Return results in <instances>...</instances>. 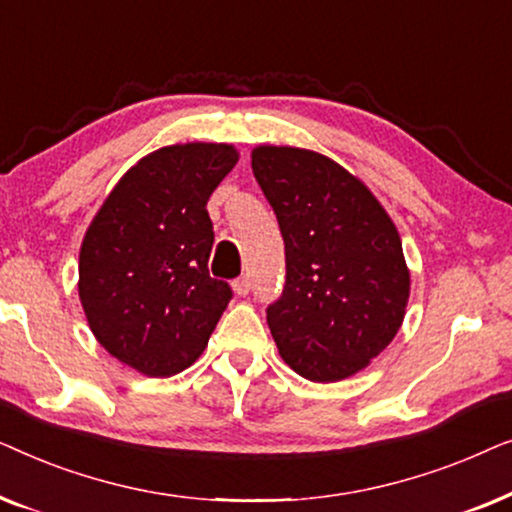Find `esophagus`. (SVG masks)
I'll use <instances>...</instances> for the list:
<instances>
[{
    "mask_svg": "<svg viewBox=\"0 0 512 512\" xmlns=\"http://www.w3.org/2000/svg\"><path fill=\"white\" fill-rule=\"evenodd\" d=\"M233 289H235L237 296H247V293H249V279L247 277H237L233 282Z\"/></svg>",
    "mask_w": 512,
    "mask_h": 512,
    "instance_id": "1",
    "label": "esophagus"
}]
</instances>
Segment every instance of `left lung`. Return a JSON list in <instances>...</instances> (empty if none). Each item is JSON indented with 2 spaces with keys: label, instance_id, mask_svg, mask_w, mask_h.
Wrapping results in <instances>:
<instances>
[{
  "label": "left lung",
  "instance_id": "8db88e82",
  "mask_svg": "<svg viewBox=\"0 0 512 512\" xmlns=\"http://www.w3.org/2000/svg\"><path fill=\"white\" fill-rule=\"evenodd\" d=\"M251 170L284 237L268 305L279 354L312 382L359 373L394 340L410 293L401 237L375 195L321 153L258 146Z\"/></svg>",
  "mask_w": 512,
  "mask_h": 512
}]
</instances>
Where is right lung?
I'll use <instances>...</instances> for the list:
<instances>
[{"mask_svg": "<svg viewBox=\"0 0 512 512\" xmlns=\"http://www.w3.org/2000/svg\"><path fill=\"white\" fill-rule=\"evenodd\" d=\"M235 163L230 144L153 151L123 174L83 237L79 296L90 331L139 373L191 366L233 298L207 268V200Z\"/></svg>", "mask_w": 512, "mask_h": 512, "instance_id": "right-lung-1", "label": "right lung"}]
</instances>
